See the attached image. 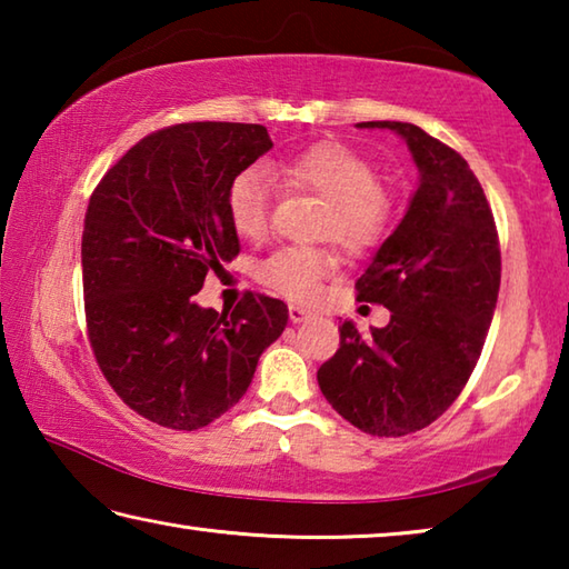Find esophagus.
<instances>
[{
    "instance_id": "34e87169",
    "label": "esophagus",
    "mask_w": 569,
    "mask_h": 569,
    "mask_svg": "<svg viewBox=\"0 0 569 569\" xmlns=\"http://www.w3.org/2000/svg\"><path fill=\"white\" fill-rule=\"evenodd\" d=\"M308 316H311V311H308V308L298 306V303H291V306H288V319H291L293 323H301V321H306Z\"/></svg>"
}]
</instances>
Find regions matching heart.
Returning <instances> with one entry per match:
<instances>
[{"instance_id":"1","label":"heart","mask_w":569,"mask_h":569,"mask_svg":"<svg viewBox=\"0 0 569 569\" xmlns=\"http://www.w3.org/2000/svg\"><path fill=\"white\" fill-rule=\"evenodd\" d=\"M271 176L288 190L313 192L323 200L319 236L346 253L377 250L393 228L397 203L379 182V170L361 152L323 140L271 162ZM226 213L243 238H261L271 220V180L261 168H246L226 188ZM339 271L331 248H281L258 266V278L293 301H311L326 278Z\"/></svg>"}]
</instances>
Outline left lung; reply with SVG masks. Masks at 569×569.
<instances>
[{"label":"left lung","mask_w":569,"mask_h":569,"mask_svg":"<svg viewBox=\"0 0 569 569\" xmlns=\"http://www.w3.org/2000/svg\"><path fill=\"white\" fill-rule=\"evenodd\" d=\"M399 132L421 172L399 228L356 281L359 301L391 321L341 341L316 379L346 421L403 437L439 419L467 387L492 323L502 253L492 208L467 160L411 122H359Z\"/></svg>","instance_id":"8db88e82"}]
</instances>
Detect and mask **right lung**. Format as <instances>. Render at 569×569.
Returning a JSON list of instances; mask_svg holds the SVG:
<instances>
[{
  "instance_id": "obj_1",
  "label": "right lung",
  "mask_w": 569,
  "mask_h": 569,
  "mask_svg": "<svg viewBox=\"0 0 569 569\" xmlns=\"http://www.w3.org/2000/svg\"><path fill=\"white\" fill-rule=\"evenodd\" d=\"M271 146L263 124H170L124 152L90 196V349L114 393L160 427L196 431L226 413L286 329L288 306L266 293L246 291L230 313L192 301L240 250L228 182Z\"/></svg>"
}]
</instances>
